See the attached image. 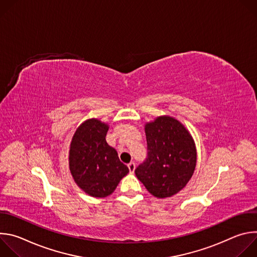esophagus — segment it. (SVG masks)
I'll use <instances>...</instances> for the list:
<instances>
[{"mask_svg":"<svg viewBox=\"0 0 257 257\" xmlns=\"http://www.w3.org/2000/svg\"><path fill=\"white\" fill-rule=\"evenodd\" d=\"M128 169H129V172L130 173H133L135 171V163L131 162L128 164Z\"/></svg>","mask_w":257,"mask_h":257,"instance_id":"obj_1","label":"esophagus"}]
</instances>
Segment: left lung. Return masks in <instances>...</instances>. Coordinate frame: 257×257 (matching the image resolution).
I'll return each mask as SVG.
<instances>
[{"label": "left lung", "mask_w": 257, "mask_h": 257, "mask_svg": "<svg viewBox=\"0 0 257 257\" xmlns=\"http://www.w3.org/2000/svg\"><path fill=\"white\" fill-rule=\"evenodd\" d=\"M148 157L135 169L138 180L154 196L170 197L184 188L196 166V150L186 128L163 116L145 125Z\"/></svg>", "instance_id": "left-lung-1"}]
</instances>
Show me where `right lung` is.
<instances>
[{
  "label": "right lung",
  "instance_id": "add662e5",
  "mask_svg": "<svg viewBox=\"0 0 257 257\" xmlns=\"http://www.w3.org/2000/svg\"><path fill=\"white\" fill-rule=\"evenodd\" d=\"M107 125L96 119L82 123L72 138L69 166L76 184L93 197L112 194L129 169L105 141Z\"/></svg>",
  "mask_w": 257,
  "mask_h": 257
}]
</instances>
